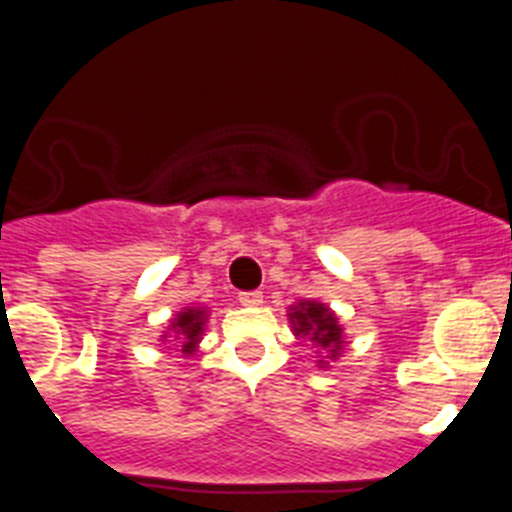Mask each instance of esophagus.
<instances>
[{"mask_svg": "<svg viewBox=\"0 0 512 512\" xmlns=\"http://www.w3.org/2000/svg\"><path fill=\"white\" fill-rule=\"evenodd\" d=\"M238 300H241L243 307H259V305H264V295H261V292H243V295L238 297Z\"/></svg>", "mask_w": 512, "mask_h": 512, "instance_id": "obj_1", "label": "esophagus"}]
</instances>
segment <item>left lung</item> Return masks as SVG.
<instances>
[{
	"instance_id": "8db88e82",
	"label": "left lung",
	"mask_w": 512,
	"mask_h": 512,
	"mask_svg": "<svg viewBox=\"0 0 512 512\" xmlns=\"http://www.w3.org/2000/svg\"><path fill=\"white\" fill-rule=\"evenodd\" d=\"M287 320L292 325L297 341H310L315 348V366L328 369L333 361L343 356L346 346V330L341 318L320 300H297L287 307Z\"/></svg>"
}]
</instances>
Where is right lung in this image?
I'll return each instance as SVG.
<instances>
[{"label":"right lung","instance_id":"1","mask_svg":"<svg viewBox=\"0 0 512 512\" xmlns=\"http://www.w3.org/2000/svg\"><path fill=\"white\" fill-rule=\"evenodd\" d=\"M207 320H210V307L189 305L176 312L169 320L166 330L158 336V341L176 343V351H182L184 359L200 351L202 336H205Z\"/></svg>","mask_w":512,"mask_h":512}]
</instances>
